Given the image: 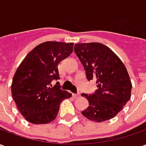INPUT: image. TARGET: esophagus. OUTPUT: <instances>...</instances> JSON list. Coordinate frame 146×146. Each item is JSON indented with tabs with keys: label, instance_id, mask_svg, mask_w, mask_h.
Instances as JSON below:
<instances>
[{
	"label": "esophagus",
	"instance_id": "1",
	"mask_svg": "<svg viewBox=\"0 0 146 146\" xmlns=\"http://www.w3.org/2000/svg\"><path fill=\"white\" fill-rule=\"evenodd\" d=\"M73 96L75 98H79V97H80V94H79V93H77V94H73Z\"/></svg>",
	"mask_w": 146,
	"mask_h": 146
}]
</instances>
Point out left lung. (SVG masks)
<instances>
[{"instance_id": "obj_1", "label": "left lung", "mask_w": 146, "mask_h": 146, "mask_svg": "<svg viewBox=\"0 0 146 146\" xmlns=\"http://www.w3.org/2000/svg\"><path fill=\"white\" fill-rule=\"evenodd\" d=\"M74 51L84 68L87 79L95 80L98 88L93 95H81L89 102L82 115L95 122L112 119L131 98L132 84L124 64L101 43L76 44Z\"/></svg>"}]
</instances>
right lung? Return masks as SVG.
Masks as SVG:
<instances>
[{
	"mask_svg": "<svg viewBox=\"0 0 146 146\" xmlns=\"http://www.w3.org/2000/svg\"><path fill=\"white\" fill-rule=\"evenodd\" d=\"M73 43L46 41L38 44L24 58L15 73L11 95L18 110L28 122L44 124L53 121L61 102L71 93L60 89L58 65L70 56Z\"/></svg>",
	"mask_w": 146,
	"mask_h": 146,
	"instance_id": "add662e5",
	"label": "right lung"
}]
</instances>
